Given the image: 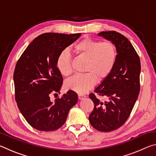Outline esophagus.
<instances>
[{"instance_id":"34e87169","label":"esophagus","mask_w":156,"mask_h":156,"mask_svg":"<svg viewBox=\"0 0 156 156\" xmlns=\"http://www.w3.org/2000/svg\"><path fill=\"white\" fill-rule=\"evenodd\" d=\"M78 99L79 100H82V99H83V98H84L86 97V96L84 94H78Z\"/></svg>"}]
</instances>
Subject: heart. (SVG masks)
I'll use <instances>...</instances> for the list:
<instances>
[{
	"label": "heart",
	"instance_id": "1",
	"mask_svg": "<svg viewBox=\"0 0 156 156\" xmlns=\"http://www.w3.org/2000/svg\"><path fill=\"white\" fill-rule=\"evenodd\" d=\"M74 51L79 56L87 58L84 69L87 73L69 79L65 85L71 90L83 94L94 85L96 79L101 81L112 73L117 58V49L112 41L101 42L86 38L75 44ZM56 63L62 75L72 74V56L67 50L60 53Z\"/></svg>",
	"mask_w": 156,
	"mask_h": 156
}]
</instances>
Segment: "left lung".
Here are the masks:
<instances>
[{
    "label": "left lung",
    "mask_w": 156,
    "mask_h": 156,
    "mask_svg": "<svg viewBox=\"0 0 156 156\" xmlns=\"http://www.w3.org/2000/svg\"><path fill=\"white\" fill-rule=\"evenodd\" d=\"M98 35L113 42L118 54L112 73L89 95L94 104L89 119L98 131L109 132L122 126L131 114L140 89L141 65L138 54L125 36L115 31H102ZM96 94L107 97L108 101L100 102Z\"/></svg>",
    "instance_id": "1"
}]
</instances>
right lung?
<instances>
[{"label":"right lung","instance_id":"add662e5","mask_svg":"<svg viewBox=\"0 0 156 156\" xmlns=\"http://www.w3.org/2000/svg\"><path fill=\"white\" fill-rule=\"evenodd\" d=\"M81 34L44 33L29 44L16 65L15 100L18 109L33 128L55 131L64 125L78 96L69 90L54 102L51 94H60L63 78L56 67L58 54Z\"/></svg>","mask_w":156,"mask_h":156}]
</instances>
